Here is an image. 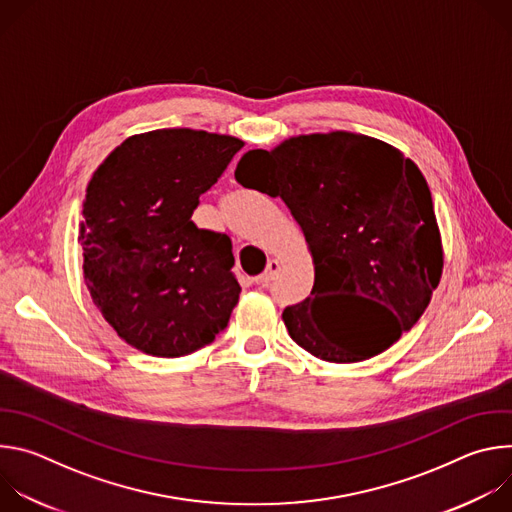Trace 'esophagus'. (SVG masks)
Returning <instances> with one entry per match:
<instances>
[{"instance_id": "esophagus-1", "label": "esophagus", "mask_w": 512, "mask_h": 512, "mask_svg": "<svg viewBox=\"0 0 512 512\" xmlns=\"http://www.w3.org/2000/svg\"><path fill=\"white\" fill-rule=\"evenodd\" d=\"M279 267H281V263L277 261V259H269V263H267V269L259 275V277H255L253 281L257 283V285H261V287H265V285H269L271 281H273V277H275V273L279 271Z\"/></svg>"}]
</instances>
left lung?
<instances>
[{
  "mask_svg": "<svg viewBox=\"0 0 512 512\" xmlns=\"http://www.w3.org/2000/svg\"><path fill=\"white\" fill-rule=\"evenodd\" d=\"M235 178L281 198L306 237L312 294L281 314L304 350L360 362L417 324L440 283L444 247L429 186L399 148L354 131L294 135L271 152H247ZM344 297L374 308L371 337L339 326L335 302Z\"/></svg>",
  "mask_w": 512,
  "mask_h": 512,
  "instance_id": "obj_1",
  "label": "left lung"
}]
</instances>
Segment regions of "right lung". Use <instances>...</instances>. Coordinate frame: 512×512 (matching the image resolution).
Listing matches in <instances>:
<instances>
[{
    "mask_svg": "<svg viewBox=\"0 0 512 512\" xmlns=\"http://www.w3.org/2000/svg\"><path fill=\"white\" fill-rule=\"evenodd\" d=\"M243 145L225 133L154 129L127 137L95 170L79 225L83 279L129 346L176 358L227 328L241 294L231 239L198 229L192 212Z\"/></svg>",
    "mask_w": 512,
    "mask_h": 512,
    "instance_id": "add662e5",
    "label": "right lung"
}]
</instances>
